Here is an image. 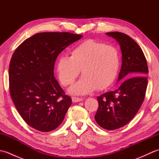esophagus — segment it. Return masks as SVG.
<instances>
[{
    "label": "esophagus",
    "mask_w": 159,
    "mask_h": 159,
    "mask_svg": "<svg viewBox=\"0 0 159 159\" xmlns=\"http://www.w3.org/2000/svg\"><path fill=\"white\" fill-rule=\"evenodd\" d=\"M83 99L82 98H77V97H72V100L73 102H78L82 101Z\"/></svg>",
    "instance_id": "1"
}]
</instances>
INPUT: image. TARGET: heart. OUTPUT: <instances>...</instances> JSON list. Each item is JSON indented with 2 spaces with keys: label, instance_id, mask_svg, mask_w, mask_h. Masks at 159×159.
Returning <instances> with one entry per match:
<instances>
[{
  "label": "heart",
  "instance_id": "heart-1",
  "mask_svg": "<svg viewBox=\"0 0 159 159\" xmlns=\"http://www.w3.org/2000/svg\"><path fill=\"white\" fill-rule=\"evenodd\" d=\"M120 66L116 48L89 39L75 47L69 57H61L57 63L59 79L64 86L72 85L81 70L83 76L69 92L84 95L97 88L103 90L116 80Z\"/></svg>",
  "mask_w": 159,
  "mask_h": 159
}]
</instances>
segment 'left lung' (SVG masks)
Masks as SVG:
<instances>
[{"mask_svg":"<svg viewBox=\"0 0 159 159\" xmlns=\"http://www.w3.org/2000/svg\"><path fill=\"white\" fill-rule=\"evenodd\" d=\"M107 35L119 42L122 54L117 81L129 78L117 89L97 98L99 105L94 117L96 122L104 129L113 130L127 124L139 110L146 96L148 67L142 50L130 37L120 32Z\"/></svg>","mask_w":159,"mask_h":159,"instance_id":"8db88e82","label":"left lung"}]
</instances>
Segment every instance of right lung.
<instances>
[{"label": "right lung", "mask_w": 159, "mask_h": 159, "mask_svg": "<svg viewBox=\"0 0 159 159\" xmlns=\"http://www.w3.org/2000/svg\"><path fill=\"white\" fill-rule=\"evenodd\" d=\"M81 38L68 32L39 33L13 52L9 68L10 96L20 116L35 129L55 130L72 104L53 71L59 54Z\"/></svg>", "instance_id": "right-lung-1"}]
</instances>
